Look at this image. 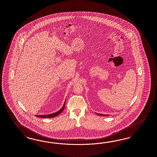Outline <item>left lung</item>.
<instances>
[{"mask_svg":"<svg viewBox=\"0 0 157 157\" xmlns=\"http://www.w3.org/2000/svg\"><path fill=\"white\" fill-rule=\"evenodd\" d=\"M98 114L100 115V116H106V115H105V114H98Z\"/></svg>","mask_w":157,"mask_h":157,"instance_id":"obj_1","label":"left lung"}]
</instances>
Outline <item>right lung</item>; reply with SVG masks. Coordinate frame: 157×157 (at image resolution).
<instances>
[{
    "label": "right lung",
    "mask_w": 157,
    "mask_h": 157,
    "mask_svg": "<svg viewBox=\"0 0 157 157\" xmlns=\"http://www.w3.org/2000/svg\"><path fill=\"white\" fill-rule=\"evenodd\" d=\"M65 104H66V102H64V104L63 105V106L62 107V109L60 110H59L57 112H56V113H54L52 114H47V115H37L36 116H37L38 117H42V118H52V117H54L55 116H57L63 111V110L64 109V107H65Z\"/></svg>",
    "instance_id": "obj_1"
}]
</instances>
